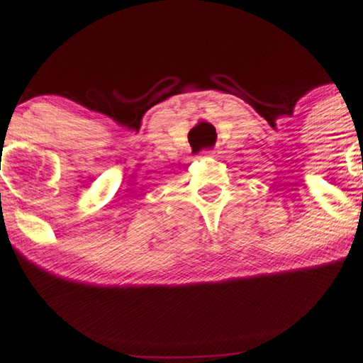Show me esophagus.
Instances as JSON below:
<instances>
[{
  "instance_id": "obj_1",
  "label": "esophagus",
  "mask_w": 363,
  "mask_h": 363,
  "mask_svg": "<svg viewBox=\"0 0 363 363\" xmlns=\"http://www.w3.org/2000/svg\"><path fill=\"white\" fill-rule=\"evenodd\" d=\"M202 155H205V156H216V151H213V150H210V151H202Z\"/></svg>"
}]
</instances>
